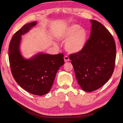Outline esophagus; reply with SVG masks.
I'll use <instances>...</instances> for the list:
<instances>
[{"label": "esophagus", "instance_id": "34e87169", "mask_svg": "<svg viewBox=\"0 0 123 123\" xmlns=\"http://www.w3.org/2000/svg\"><path fill=\"white\" fill-rule=\"evenodd\" d=\"M70 59L69 58V57L68 56H65L64 57V61L65 62H67L68 61H69Z\"/></svg>", "mask_w": 123, "mask_h": 123}]
</instances>
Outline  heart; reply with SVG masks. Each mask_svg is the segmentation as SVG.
I'll return each mask as SVG.
<instances>
[{
    "label": "heart",
    "mask_w": 123,
    "mask_h": 123,
    "mask_svg": "<svg viewBox=\"0 0 123 123\" xmlns=\"http://www.w3.org/2000/svg\"><path fill=\"white\" fill-rule=\"evenodd\" d=\"M87 32L79 25L73 24L62 31L58 36L61 40H67L66 49L70 53H77L83 49L87 40Z\"/></svg>",
    "instance_id": "1"
}]
</instances>
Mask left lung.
Returning a JSON list of instances; mask_svg holds the SVG:
<instances>
[{
    "label": "left lung",
    "mask_w": 123,
    "mask_h": 123,
    "mask_svg": "<svg viewBox=\"0 0 123 123\" xmlns=\"http://www.w3.org/2000/svg\"><path fill=\"white\" fill-rule=\"evenodd\" d=\"M90 21V38L83 49L69 55L77 82L86 92L98 90L108 81L113 74L116 58L112 35L99 22Z\"/></svg>",
    "instance_id": "left-lung-1"
}]
</instances>
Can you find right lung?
I'll return each mask as SVG.
<instances>
[{"label":"right lung","instance_id":"add662e5","mask_svg":"<svg viewBox=\"0 0 123 123\" xmlns=\"http://www.w3.org/2000/svg\"><path fill=\"white\" fill-rule=\"evenodd\" d=\"M36 25V21L25 24L14 34L9 44V59L11 73L17 83L30 93L42 96L50 90L56 74L65 62L62 53H39L29 59L21 55V36Z\"/></svg>","mask_w":123,"mask_h":123}]
</instances>
